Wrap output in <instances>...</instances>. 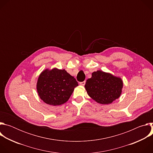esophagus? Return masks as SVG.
<instances>
[{
    "label": "esophagus",
    "instance_id": "obj_1",
    "mask_svg": "<svg viewBox=\"0 0 153 153\" xmlns=\"http://www.w3.org/2000/svg\"><path fill=\"white\" fill-rule=\"evenodd\" d=\"M80 85H82V86H84L85 85V81H83V82H80Z\"/></svg>",
    "mask_w": 153,
    "mask_h": 153
}]
</instances>
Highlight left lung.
Returning <instances> with one entry per match:
<instances>
[{
	"instance_id": "1",
	"label": "left lung",
	"mask_w": 153,
	"mask_h": 153,
	"mask_svg": "<svg viewBox=\"0 0 153 153\" xmlns=\"http://www.w3.org/2000/svg\"><path fill=\"white\" fill-rule=\"evenodd\" d=\"M88 94L97 103L106 105L118 99L122 93L123 82L120 78L110 73L97 71L86 80L85 85Z\"/></svg>"
}]
</instances>
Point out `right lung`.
<instances>
[{"mask_svg":"<svg viewBox=\"0 0 153 153\" xmlns=\"http://www.w3.org/2000/svg\"><path fill=\"white\" fill-rule=\"evenodd\" d=\"M76 79L65 70H45L39 77L37 90L40 98L45 103L53 106L67 102L75 87Z\"/></svg>","mask_w":153,"mask_h":153,"instance_id":"add662e5","label":"right lung"}]
</instances>
